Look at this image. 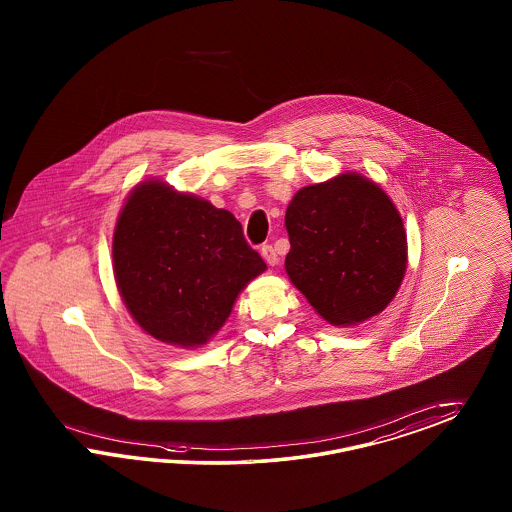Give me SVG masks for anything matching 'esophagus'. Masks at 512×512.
Instances as JSON below:
<instances>
[{"label": "esophagus", "instance_id": "34e87169", "mask_svg": "<svg viewBox=\"0 0 512 512\" xmlns=\"http://www.w3.org/2000/svg\"><path fill=\"white\" fill-rule=\"evenodd\" d=\"M261 255H263V259H265L266 263L270 266L278 265V253H276V249L272 246H263L261 247Z\"/></svg>", "mask_w": 512, "mask_h": 512}]
</instances>
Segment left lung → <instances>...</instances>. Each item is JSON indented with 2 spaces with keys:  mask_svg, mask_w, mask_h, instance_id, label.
Masks as SVG:
<instances>
[{
  "mask_svg": "<svg viewBox=\"0 0 512 512\" xmlns=\"http://www.w3.org/2000/svg\"><path fill=\"white\" fill-rule=\"evenodd\" d=\"M289 280L336 327L380 314L405 278L406 234L374 181L348 172L302 187L287 206Z\"/></svg>",
  "mask_w": 512,
  "mask_h": 512,
  "instance_id": "left-lung-1",
  "label": "left lung"
}]
</instances>
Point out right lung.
Returning a JSON list of instances; mask_svg holds the SVG:
<instances>
[{
    "label": "right lung",
    "mask_w": 512,
    "mask_h": 512,
    "mask_svg": "<svg viewBox=\"0 0 512 512\" xmlns=\"http://www.w3.org/2000/svg\"><path fill=\"white\" fill-rule=\"evenodd\" d=\"M265 268L232 213L160 179L136 185L119 213L115 282L130 316L160 342L206 344Z\"/></svg>",
    "instance_id": "1"
}]
</instances>
